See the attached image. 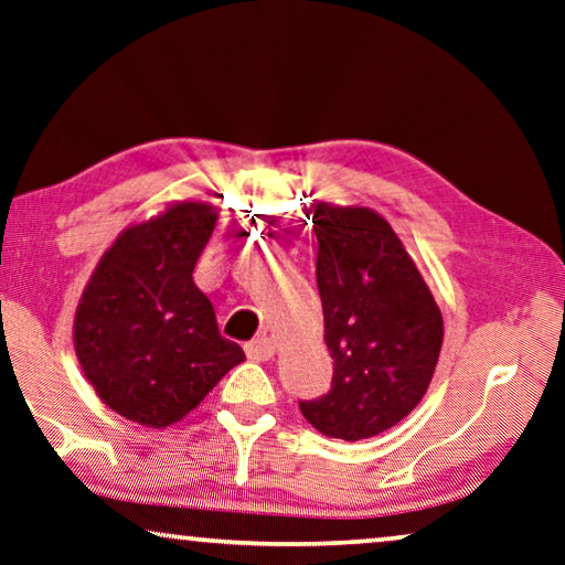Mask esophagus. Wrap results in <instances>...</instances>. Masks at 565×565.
<instances>
[{"instance_id": "esophagus-1", "label": "esophagus", "mask_w": 565, "mask_h": 565, "mask_svg": "<svg viewBox=\"0 0 565 565\" xmlns=\"http://www.w3.org/2000/svg\"><path fill=\"white\" fill-rule=\"evenodd\" d=\"M247 354L249 359H255V362H267V359L275 356V341L269 337H259L257 341L249 343Z\"/></svg>"}]
</instances>
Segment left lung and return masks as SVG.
<instances>
[{
    "mask_svg": "<svg viewBox=\"0 0 565 565\" xmlns=\"http://www.w3.org/2000/svg\"><path fill=\"white\" fill-rule=\"evenodd\" d=\"M316 282L323 341L333 359L329 395L300 403L329 438L362 440L420 403L436 372L444 316L387 218L366 206L313 201Z\"/></svg>",
    "mask_w": 565,
    "mask_h": 565,
    "instance_id": "8db88e82",
    "label": "left lung"
}]
</instances>
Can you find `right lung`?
I'll list each match as a JSON object with an SVG mask.
<instances>
[{"instance_id":"right-lung-1","label":"right lung","mask_w":565,"mask_h":565,"mask_svg":"<svg viewBox=\"0 0 565 565\" xmlns=\"http://www.w3.org/2000/svg\"><path fill=\"white\" fill-rule=\"evenodd\" d=\"M216 218L214 203L175 201L127 226L81 292L73 316L81 370L106 407L145 428L183 420L244 362L193 282Z\"/></svg>"}]
</instances>
